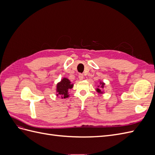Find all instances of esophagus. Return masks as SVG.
Instances as JSON below:
<instances>
[{"mask_svg": "<svg viewBox=\"0 0 155 155\" xmlns=\"http://www.w3.org/2000/svg\"><path fill=\"white\" fill-rule=\"evenodd\" d=\"M78 78H79V79H80V80H82V79H83V78H84V77H83V74H79V76H78Z\"/></svg>", "mask_w": 155, "mask_h": 155, "instance_id": "esophagus-1", "label": "esophagus"}]
</instances>
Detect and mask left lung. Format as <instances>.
I'll return each instance as SVG.
<instances>
[{
    "label": "left lung",
    "mask_w": 155,
    "mask_h": 155,
    "mask_svg": "<svg viewBox=\"0 0 155 155\" xmlns=\"http://www.w3.org/2000/svg\"><path fill=\"white\" fill-rule=\"evenodd\" d=\"M100 85H101V88H104V87L105 83H102V82H100ZM98 87H100L98 86ZM96 91H97L98 93H103L100 88H97V89H96Z\"/></svg>",
    "instance_id": "8db88e82"
}]
</instances>
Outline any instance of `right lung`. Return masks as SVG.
<instances>
[{
    "instance_id": "obj_1",
    "label": "right lung",
    "mask_w": 155,
    "mask_h": 155,
    "mask_svg": "<svg viewBox=\"0 0 155 155\" xmlns=\"http://www.w3.org/2000/svg\"><path fill=\"white\" fill-rule=\"evenodd\" d=\"M73 87V84L67 78H63L57 85V96H61L62 98L68 97V91Z\"/></svg>"
}]
</instances>
